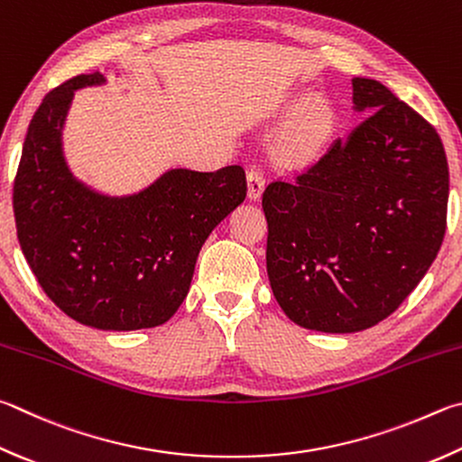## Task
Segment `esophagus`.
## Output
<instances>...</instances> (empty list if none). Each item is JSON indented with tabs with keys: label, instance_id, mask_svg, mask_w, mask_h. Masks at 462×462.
<instances>
[{
	"label": "esophagus",
	"instance_id": "34e87169",
	"mask_svg": "<svg viewBox=\"0 0 462 462\" xmlns=\"http://www.w3.org/2000/svg\"><path fill=\"white\" fill-rule=\"evenodd\" d=\"M246 178H248V198L250 199H258L260 194H263L264 183H266L264 171L260 170V167H250L248 173H246Z\"/></svg>",
	"mask_w": 462,
	"mask_h": 462
}]
</instances>
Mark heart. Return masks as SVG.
<instances>
[{
    "instance_id": "obj_1",
    "label": "heart",
    "mask_w": 462,
    "mask_h": 462,
    "mask_svg": "<svg viewBox=\"0 0 462 462\" xmlns=\"http://www.w3.org/2000/svg\"><path fill=\"white\" fill-rule=\"evenodd\" d=\"M335 116L323 98H313L299 108L282 137V153L292 163H307L319 155L329 139Z\"/></svg>"
}]
</instances>
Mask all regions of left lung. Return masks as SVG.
I'll return each mask as SVG.
<instances>
[{
	"label": "left lung",
	"mask_w": 462,
	"mask_h": 462,
	"mask_svg": "<svg viewBox=\"0 0 462 462\" xmlns=\"http://www.w3.org/2000/svg\"><path fill=\"white\" fill-rule=\"evenodd\" d=\"M373 111L263 194L266 271L291 321L354 333L383 321L429 271L447 232L448 163L432 125L382 82L354 79Z\"/></svg>",
	"instance_id": "left-lung-1"
}]
</instances>
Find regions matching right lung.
<instances>
[{
	"instance_id": "obj_1",
	"label": "right lung",
	"mask_w": 462,
	"mask_h": 462,
	"mask_svg": "<svg viewBox=\"0 0 462 462\" xmlns=\"http://www.w3.org/2000/svg\"><path fill=\"white\" fill-rule=\"evenodd\" d=\"M79 74L50 90L33 113L14 180L22 253L50 300L74 321L133 331L171 319L189 291L199 248L246 198L242 165L171 170L129 198L98 196L72 178L60 131Z\"/></svg>"
}]
</instances>
